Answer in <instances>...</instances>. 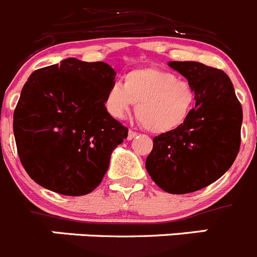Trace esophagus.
Wrapping results in <instances>:
<instances>
[{"label": "esophagus", "instance_id": "obj_1", "mask_svg": "<svg viewBox=\"0 0 257 257\" xmlns=\"http://www.w3.org/2000/svg\"><path fill=\"white\" fill-rule=\"evenodd\" d=\"M136 137H137L136 132H133V131H129L128 132V141H132V140H133V138H136Z\"/></svg>", "mask_w": 257, "mask_h": 257}]
</instances>
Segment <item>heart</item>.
Wrapping results in <instances>:
<instances>
[{
	"instance_id": "heart-1",
	"label": "heart",
	"mask_w": 257,
	"mask_h": 257,
	"mask_svg": "<svg viewBox=\"0 0 257 257\" xmlns=\"http://www.w3.org/2000/svg\"><path fill=\"white\" fill-rule=\"evenodd\" d=\"M110 116L123 119L137 104L138 120L147 131L164 134L183 125L195 106V91L176 74L155 67L137 68L114 82L104 100Z\"/></svg>"
}]
</instances>
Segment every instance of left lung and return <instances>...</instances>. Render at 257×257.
I'll return each instance as SVG.
<instances>
[{"mask_svg": "<svg viewBox=\"0 0 257 257\" xmlns=\"http://www.w3.org/2000/svg\"><path fill=\"white\" fill-rule=\"evenodd\" d=\"M195 91V107L175 131L153 138L146 169L162 190L188 194L214 183L236 160L242 106L220 69L199 62H169Z\"/></svg>", "mask_w": 257, "mask_h": 257, "instance_id": "1", "label": "left lung"}]
</instances>
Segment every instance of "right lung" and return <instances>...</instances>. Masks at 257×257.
I'll list each match as a JSON object with an SVG mask.
<instances>
[{
  "label": "right lung",
  "instance_id": "right-lung-1",
  "mask_svg": "<svg viewBox=\"0 0 257 257\" xmlns=\"http://www.w3.org/2000/svg\"><path fill=\"white\" fill-rule=\"evenodd\" d=\"M115 76L107 63L76 58L30 74L14 111V134L35 183L71 196L99 186L112 151L128 137V128L105 109Z\"/></svg>",
  "mask_w": 257,
  "mask_h": 257
}]
</instances>
